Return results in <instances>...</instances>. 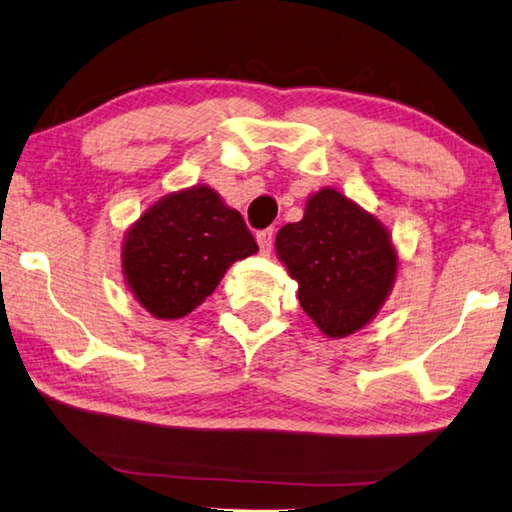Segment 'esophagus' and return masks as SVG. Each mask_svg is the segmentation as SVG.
<instances>
[{
  "label": "esophagus",
  "mask_w": 512,
  "mask_h": 512,
  "mask_svg": "<svg viewBox=\"0 0 512 512\" xmlns=\"http://www.w3.org/2000/svg\"><path fill=\"white\" fill-rule=\"evenodd\" d=\"M256 240H258V247H261L263 254H270L272 242H274V229L258 231V233H256Z\"/></svg>",
  "instance_id": "esophagus-1"
}]
</instances>
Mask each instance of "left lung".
<instances>
[{"instance_id": "8db88e82", "label": "left lung", "mask_w": 512, "mask_h": 512, "mask_svg": "<svg viewBox=\"0 0 512 512\" xmlns=\"http://www.w3.org/2000/svg\"><path fill=\"white\" fill-rule=\"evenodd\" d=\"M276 251L299 283L301 308L329 338L363 329L395 283L388 231L331 188L308 199L304 220L276 233Z\"/></svg>"}]
</instances>
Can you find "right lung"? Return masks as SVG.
<instances>
[{"instance_id": "add662e5", "label": "right lung", "mask_w": 512, "mask_h": 512, "mask_svg": "<svg viewBox=\"0 0 512 512\" xmlns=\"http://www.w3.org/2000/svg\"><path fill=\"white\" fill-rule=\"evenodd\" d=\"M258 251L238 211L215 190L174 192L149 208L124 240L122 267L142 306L177 320L204 301L233 261Z\"/></svg>"}]
</instances>
